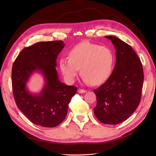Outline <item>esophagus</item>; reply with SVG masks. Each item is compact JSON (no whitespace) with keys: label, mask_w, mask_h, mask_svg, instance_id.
Wrapping results in <instances>:
<instances>
[{"label":"esophagus","mask_w":156,"mask_h":156,"mask_svg":"<svg viewBox=\"0 0 156 156\" xmlns=\"http://www.w3.org/2000/svg\"><path fill=\"white\" fill-rule=\"evenodd\" d=\"M78 93H81V94H83V93L87 92V90H83V89L79 88V89L78 90Z\"/></svg>","instance_id":"1"}]
</instances>
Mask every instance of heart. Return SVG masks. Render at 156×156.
I'll return each mask as SVG.
<instances>
[{
	"label": "heart",
	"instance_id": "obj_1",
	"mask_svg": "<svg viewBox=\"0 0 156 156\" xmlns=\"http://www.w3.org/2000/svg\"><path fill=\"white\" fill-rule=\"evenodd\" d=\"M114 61V54L109 48L85 41L71 49L69 59H61L59 66L68 83L75 81L80 69L85 82L97 85L110 76Z\"/></svg>",
	"mask_w": 156,
	"mask_h": 156
}]
</instances>
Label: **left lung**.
Segmentation results:
<instances>
[{
	"mask_svg": "<svg viewBox=\"0 0 156 156\" xmlns=\"http://www.w3.org/2000/svg\"><path fill=\"white\" fill-rule=\"evenodd\" d=\"M116 48V61L105 82L94 90V114L102 123L117 125L126 120L140 104L144 83L142 64L129 45L114 36L105 37Z\"/></svg>",
	"mask_w": 156,
	"mask_h": 156,
	"instance_id": "obj_1",
	"label": "left lung"
}]
</instances>
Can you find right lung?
<instances>
[{
	"label": "right lung",
	"mask_w": 156,
	"mask_h": 156,
	"mask_svg": "<svg viewBox=\"0 0 156 156\" xmlns=\"http://www.w3.org/2000/svg\"><path fill=\"white\" fill-rule=\"evenodd\" d=\"M64 47L62 40L40 42L25 47L12 68V92L19 109L33 123L46 128L58 126L67 115L68 105L77 87L61 82L56 59ZM34 71L42 73L45 86L39 94H31L26 83Z\"/></svg>",
	"instance_id": "1"
}]
</instances>
